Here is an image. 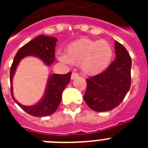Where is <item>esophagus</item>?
<instances>
[{
  "instance_id": "esophagus-1",
  "label": "esophagus",
  "mask_w": 148,
  "mask_h": 148,
  "mask_svg": "<svg viewBox=\"0 0 148 148\" xmlns=\"http://www.w3.org/2000/svg\"><path fill=\"white\" fill-rule=\"evenodd\" d=\"M78 74L76 73H72L71 75V79L72 80H74V79H75L76 78H78Z\"/></svg>"
}]
</instances>
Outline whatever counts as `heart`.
<instances>
[{"label":"heart","instance_id":"b5f03b06","mask_svg":"<svg viewBox=\"0 0 148 148\" xmlns=\"http://www.w3.org/2000/svg\"><path fill=\"white\" fill-rule=\"evenodd\" d=\"M113 57V47L107 40L83 38L69 44L65 55H59L58 58L68 64H80L86 75H96L109 67Z\"/></svg>","mask_w":148,"mask_h":148}]
</instances>
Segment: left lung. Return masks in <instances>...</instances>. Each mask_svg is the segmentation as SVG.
Returning <instances> with one entry per match:
<instances>
[{
    "label": "left lung",
    "mask_w": 148,
    "mask_h": 148,
    "mask_svg": "<svg viewBox=\"0 0 148 148\" xmlns=\"http://www.w3.org/2000/svg\"><path fill=\"white\" fill-rule=\"evenodd\" d=\"M116 60L102 73L86 79V104L92 110L106 112L114 109L125 99L131 85L132 61L130 55L117 40L115 41Z\"/></svg>",
    "instance_id": "obj_1"
}]
</instances>
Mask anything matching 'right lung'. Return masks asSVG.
Masks as SVG:
<instances>
[{"mask_svg":"<svg viewBox=\"0 0 148 148\" xmlns=\"http://www.w3.org/2000/svg\"><path fill=\"white\" fill-rule=\"evenodd\" d=\"M58 39L55 37L39 35L23 46L15 55L10 69V84L12 99L26 113L31 116H47L56 112L61 101L63 90L70 81L71 72L65 75L52 74L48 78L45 92L37 104L32 106L23 105L14 97L12 81L21 60L27 56H34L39 58L45 65L50 66L55 61V48Z\"/></svg>","mask_w":148,"mask_h":148,"instance_id":"obj_1","label":"right lung"}]
</instances>
